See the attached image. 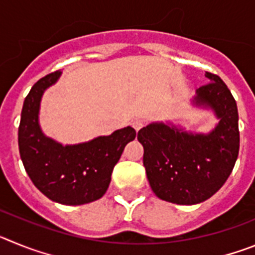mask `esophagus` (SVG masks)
<instances>
[{"label":"esophagus","mask_w":255,"mask_h":255,"mask_svg":"<svg viewBox=\"0 0 255 255\" xmlns=\"http://www.w3.org/2000/svg\"><path fill=\"white\" fill-rule=\"evenodd\" d=\"M144 124L145 123H144V120H141V119H135V120L132 121V128H134L136 131H139V130L144 126Z\"/></svg>","instance_id":"esophagus-1"}]
</instances>
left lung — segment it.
<instances>
[{
  "mask_svg": "<svg viewBox=\"0 0 255 255\" xmlns=\"http://www.w3.org/2000/svg\"><path fill=\"white\" fill-rule=\"evenodd\" d=\"M197 91L194 103L211 107L220 123L209 134H190L164 124L139 130L143 163L153 193L162 200L191 206L217 193L233 172L240 147L236 101L216 74Z\"/></svg>",
  "mask_w": 255,
  "mask_h": 255,
  "instance_id": "left-lung-1",
  "label": "left lung"
}]
</instances>
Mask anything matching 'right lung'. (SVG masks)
Wrapping results in <instances>:
<instances>
[{
  "instance_id": "obj_1",
  "label": "right lung",
  "mask_w": 255,
  "mask_h": 255,
  "mask_svg": "<svg viewBox=\"0 0 255 255\" xmlns=\"http://www.w3.org/2000/svg\"><path fill=\"white\" fill-rule=\"evenodd\" d=\"M60 75L61 71H55L39 79L26 96L19 125V152L26 173L47 198L80 206L103 197L115 164L136 131L128 126L75 145H62L44 136L38 124L40 98Z\"/></svg>"
}]
</instances>
